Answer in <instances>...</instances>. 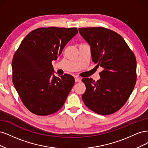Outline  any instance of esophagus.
Wrapping results in <instances>:
<instances>
[{
  "label": "esophagus",
  "mask_w": 148,
  "mask_h": 148,
  "mask_svg": "<svg viewBox=\"0 0 148 148\" xmlns=\"http://www.w3.org/2000/svg\"><path fill=\"white\" fill-rule=\"evenodd\" d=\"M75 82H80L82 81V79L80 78H75Z\"/></svg>",
  "instance_id": "obj_1"
}]
</instances>
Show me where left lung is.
I'll return each instance as SVG.
<instances>
[{
    "label": "left lung",
    "mask_w": 148,
    "mask_h": 148,
    "mask_svg": "<svg viewBox=\"0 0 148 148\" xmlns=\"http://www.w3.org/2000/svg\"><path fill=\"white\" fill-rule=\"evenodd\" d=\"M90 46L92 60L101 66V79L85 78L82 99L88 108L101 115L119 110L126 102L136 82V60L123 38L102 27L79 28Z\"/></svg>",
    "instance_id": "obj_1"
}]
</instances>
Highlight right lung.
Here are the masks:
<instances>
[{
	"label": "right lung",
	"instance_id": "obj_1",
	"mask_svg": "<svg viewBox=\"0 0 148 148\" xmlns=\"http://www.w3.org/2000/svg\"><path fill=\"white\" fill-rule=\"evenodd\" d=\"M76 28H40L21 42L12 60L13 83L23 104L38 115L62 108L75 83L71 75L57 77L52 65L70 40Z\"/></svg>",
	"mask_w": 148,
	"mask_h": 148
}]
</instances>
